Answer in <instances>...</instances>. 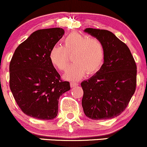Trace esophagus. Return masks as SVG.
Masks as SVG:
<instances>
[{
  "mask_svg": "<svg viewBox=\"0 0 147 147\" xmlns=\"http://www.w3.org/2000/svg\"><path fill=\"white\" fill-rule=\"evenodd\" d=\"M78 85V83H76V82H71L70 83V86L71 88H74V87L77 86Z\"/></svg>",
  "mask_w": 147,
  "mask_h": 147,
  "instance_id": "esophagus-1",
  "label": "esophagus"
}]
</instances>
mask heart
<instances>
[{
  "label": "heart",
  "mask_w": 147,
  "mask_h": 147,
  "mask_svg": "<svg viewBox=\"0 0 147 147\" xmlns=\"http://www.w3.org/2000/svg\"><path fill=\"white\" fill-rule=\"evenodd\" d=\"M69 55H73L74 63L64 77L68 80H79L86 72L92 75L99 71L105 61V48L98 38L74 32L64 38L62 46L52 48L50 60L57 69L64 71L68 66Z\"/></svg>",
  "instance_id": "obj_1"
}]
</instances>
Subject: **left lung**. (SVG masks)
I'll return each instance as SVG.
<instances>
[{"label":"left lung","mask_w":147,"mask_h":147,"mask_svg":"<svg viewBox=\"0 0 147 147\" xmlns=\"http://www.w3.org/2000/svg\"><path fill=\"white\" fill-rule=\"evenodd\" d=\"M84 31L103 42L105 58L99 71L80 84L83 111L92 120L116 117L125 109L136 90V63L127 45L111 31L92 28Z\"/></svg>","instance_id":"1"}]
</instances>
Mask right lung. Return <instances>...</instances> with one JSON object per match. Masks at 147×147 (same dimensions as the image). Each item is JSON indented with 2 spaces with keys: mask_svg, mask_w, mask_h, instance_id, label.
<instances>
[{
  "mask_svg": "<svg viewBox=\"0 0 147 147\" xmlns=\"http://www.w3.org/2000/svg\"><path fill=\"white\" fill-rule=\"evenodd\" d=\"M64 34L61 28L34 31L22 42L10 62V88L20 109L36 119L52 120L59 97L70 90L50 60V52Z\"/></svg>",
  "mask_w": 147,
  "mask_h": 147,
  "instance_id": "obj_1",
  "label": "right lung"
}]
</instances>
